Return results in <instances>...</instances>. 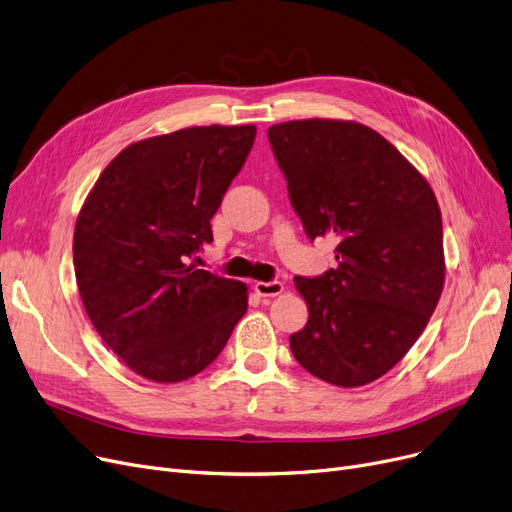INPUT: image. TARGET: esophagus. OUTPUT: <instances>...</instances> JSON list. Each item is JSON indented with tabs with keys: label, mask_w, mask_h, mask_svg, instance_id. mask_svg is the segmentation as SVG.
<instances>
[{
	"label": "esophagus",
	"mask_w": 512,
	"mask_h": 512,
	"mask_svg": "<svg viewBox=\"0 0 512 512\" xmlns=\"http://www.w3.org/2000/svg\"><path fill=\"white\" fill-rule=\"evenodd\" d=\"M255 293L259 297H276L280 293H284V284L278 280L272 282H255Z\"/></svg>",
	"instance_id": "34e87169"
}]
</instances>
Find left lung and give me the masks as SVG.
<instances>
[{
	"mask_svg": "<svg viewBox=\"0 0 512 512\" xmlns=\"http://www.w3.org/2000/svg\"><path fill=\"white\" fill-rule=\"evenodd\" d=\"M288 198L314 242L335 236L337 268L295 276L309 318L295 360L339 387L372 383L422 335L443 288L441 213L431 186L383 136L351 121L268 129Z\"/></svg>",
	"mask_w": 512,
	"mask_h": 512,
	"instance_id": "obj_1",
	"label": "left lung"
}]
</instances>
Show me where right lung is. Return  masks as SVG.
I'll use <instances>...</instances> for the list:
<instances>
[{
	"label": "right lung",
	"mask_w": 512,
	"mask_h": 512,
	"mask_svg": "<svg viewBox=\"0 0 512 512\" xmlns=\"http://www.w3.org/2000/svg\"><path fill=\"white\" fill-rule=\"evenodd\" d=\"M255 125L190 127L127 146L77 217L73 261L102 341L140 376L205 370L247 311V286L188 263L247 161Z\"/></svg>",
	"instance_id": "obj_1"
}]
</instances>
